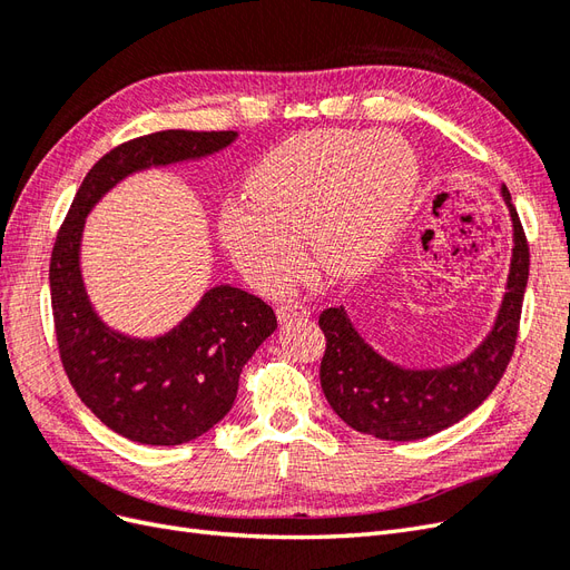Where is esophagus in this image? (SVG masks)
<instances>
[{
	"mask_svg": "<svg viewBox=\"0 0 570 570\" xmlns=\"http://www.w3.org/2000/svg\"><path fill=\"white\" fill-rule=\"evenodd\" d=\"M306 316H312V308H308V306L302 304V302H287V304H281V306H278V318H281V323L292 321V318H306Z\"/></svg>",
	"mask_w": 570,
	"mask_h": 570,
	"instance_id": "esophagus-1",
	"label": "esophagus"
}]
</instances>
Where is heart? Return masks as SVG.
Instances as JSON below:
<instances>
[{
    "label": "heart",
    "instance_id": "1",
    "mask_svg": "<svg viewBox=\"0 0 570 570\" xmlns=\"http://www.w3.org/2000/svg\"><path fill=\"white\" fill-rule=\"evenodd\" d=\"M419 166L387 130H308L268 149L247 178V195L220 212L233 262L262 289L278 292L314 264L350 275L383 252L411 202Z\"/></svg>",
    "mask_w": 570,
    "mask_h": 570
}]
</instances>
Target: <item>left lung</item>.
Returning <instances> with one entry per match:
<instances>
[{
    "instance_id": "obj_1",
    "label": "left lung",
    "mask_w": 570,
    "mask_h": 570,
    "mask_svg": "<svg viewBox=\"0 0 570 570\" xmlns=\"http://www.w3.org/2000/svg\"><path fill=\"white\" fill-rule=\"evenodd\" d=\"M502 197L513 220L507 295L492 333L469 358L433 371L400 368L361 340L342 306L325 308L318 316L325 335L321 387L350 428L377 440H423L469 416L502 381L519 337L530 271L528 239L507 187Z\"/></svg>"
}]
</instances>
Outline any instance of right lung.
<instances>
[{
    "label": "right lung",
    "mask_w": 570,
    "mask_h": 570,
    "mask_svg": "<svg viewBox=\"0 0 570 570\" xmlns=\"http://www.w3.org/2000/svg\"><path fill=\"white\" fill-rule=\"evenodd\" d=\"M235 137V130H161L114 147L85 176L51 249V312L63 371L82 404L132 442L183 444L214 428L235 402L239 373L278 321L264 299L218 285L161 337L111 331L82 285L85 216L135 170L209 157Z\"/></svg>",
    "instance_id": "1"
}]
</instances>
